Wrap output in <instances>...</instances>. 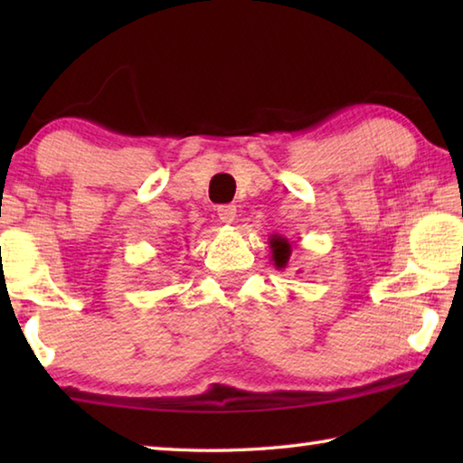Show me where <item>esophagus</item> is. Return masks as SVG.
I'll list each match as a JSON object with an SVG mask.
<instances>
[{
	"mask_svg": "<svg viewBox=\"0 0 463 463\" xmlns=\"http://www.w3.org/2000/svg\"><path fill=\"white\" fill-rule=\"evenodd\" d=\"M218 218H221V222L224 224L234 222V218H237V206H232V203H222V206H218Z\"/></svg>",
	"mask_w": 463,
	"mask_h": 463,
	"instance_id": "1",
	"label": "esophagus"
}]
</instances>
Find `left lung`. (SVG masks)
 <instances>
[{
	"label": "left lung",
	"mask_w": 463,
	"mask_h": 463,
	"mask_svg": "<svg viewBox=\"0 0 463 463\" xmlns=\"http://www.w3.org/2000/svg\"><path fill=\"white\" fill-rule=\"evenodd\" d=\"M269 247H271V261L278 269H286L289 261V255H292V245L286 237L281 234H271L269 237Z\"/></svg>",
	"instance_id": "1"
}]
</instances>
